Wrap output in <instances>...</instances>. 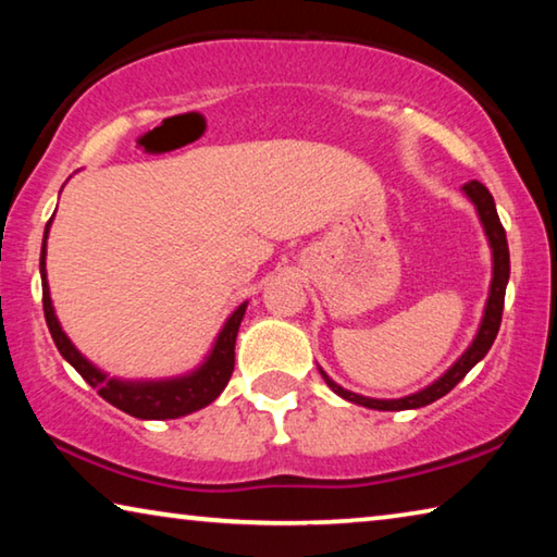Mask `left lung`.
Instances as JSON below:
<instances>
[{
    "label": "left lung",
    "instance_id": "8db88e82",
    "mask_svg": "<svg viewBox=\"0 0 557 557\" xmlns=\"http://www.w3.org/2000/svg\"><path fill=\"white\" fill-rule=\"evenodd\" d=\"M461 191H465L467 199L474 203L476 215H479V221H482V228H484V235L488 240V248H492V282H488V297H486L482 322H479L474 338H471V344L465 348V354H461L457 361L440 375L437 381H432L430 385H425V388L414 391L410 395H403V398H366V395H358V393L342 388V385L329 379V375L319 369L322 379L326 381L329 388L338 395V398L356 403V405H363V408H371V410L425 408V405L435 403L437 398H442V395H447L451 388H455V385L465 379V375L488 354V348H492L494 338L498 334V326H502L506 285H508V275H511V258H508L506 231H504L502 221H498L494 196L488 194V188L479 182H469L461 186Z\"/></svg>",
    "mask_w": 557,
    "mask_h": 557
}]
</instances>
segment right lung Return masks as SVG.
<instances>
[{"label": "right lung", "mask_w": 557, "mask_h": 557, "mask_svg": "<svg viewBox=\"0 0 557 557\" xmlns=\"http://www.w3.org/2000/svg\"><path fill=\"white\" fill-rule=\"evenodd\" d=\"M53 221V219H51ZM51 221L46 223L44 243H41V289H44V314L46 324L55 348L61 356L69 361L75 371L83 375V381L92 385L100 393L102 400L115 405L117 410L132 414L139 420H174L191 414L196 410L211 405L223 393L225 385L231 381L233 366H235V336H238L240 322L248 309V301H243L225 319L219 336L211 346V351L206 354L203 361L196 369L169 375V379H120V375H110L108 371L98 369L90 358L83 356L78 348L73 346L69 334L63 332V326L55 317L49 277H46V240H49Z\"/></svg>", "instance_id": "right-lung-1"}]
</instances>
